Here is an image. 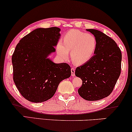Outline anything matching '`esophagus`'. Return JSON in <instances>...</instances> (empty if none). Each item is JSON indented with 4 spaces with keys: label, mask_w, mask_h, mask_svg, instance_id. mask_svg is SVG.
<instances>
[{
    "label": "esophagus",
    "mask_w": 132,
    "mask_h": 132,
    "mask_svg": "<svg viewBox=\"0 0 132 132\" xmlns=\"http://www.w3.org/2000/svg\"><path fill=\"white\" fill-rule=\"evenodd\" d=\"M75 69H74L73 68H71V75H72V76H73V77H74V76L75 75Z\"/></svg>",
    "instance_id": "obj_1"
}]
</instances>
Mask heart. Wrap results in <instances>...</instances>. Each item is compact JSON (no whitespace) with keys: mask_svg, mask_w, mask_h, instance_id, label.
Masks as SVG:
<instances>
[{"mask_svg":"<svg viewBox=\"0 0 132 132\" xmlns=\"http://www.w3.org/2000/svg\"><path fill=\"white\" fill-rule=\"evenodd\" d=\"M97 47V39L94 35L87 34L78 30L68 31L57 46V52L61 58L68 57L70 51L72 62L77 65H82L89 62L95 54Z\"/></svg>","mask_w":132,"mask_h":132,"instance_id":"b5f03b06","label":"heart"}]
</instances>
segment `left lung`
I'll list each match as a JSON object with an SVG mask.
<instances>
[{
    "label": "left lung",
    "instance_id": "obj_1",
    "mask_svg": "<svg viewBox=\"0 0 132 132\" xmlns=\"http://www.w3.org/2000/svg\"><path fill=\"white\" fill-rule=\"evenodd\" d=\"M87 30L97 39V47L89 62L76 69L75 75L82 81L78 92L86 101H99L112 93L121 73L122 54L110 37L97 30Z\"/></svg>",
    "mask_w": 132,
    "mask_h": 132
}]
</instances>
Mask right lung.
<instances>
[{
	"label": "right lung",
	"instance_id": "add662e5",
	"mask_svg": "<svg viewBox=\"0 0 132 132\" xmlns=\"http://www.w3.org/2000/svg\"><path fill=\"white\" fill-rule=\"evenodd\" d=\"M60 29L39 28L24 36L12 56L13 79L23 97L40 103L54 96L59 84L71 75L66 63H54L47 58L55 51Z\"/></svg>",
	"mask_w": 132,
	"mask_h": 132
}]
</instances>
